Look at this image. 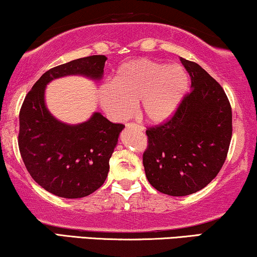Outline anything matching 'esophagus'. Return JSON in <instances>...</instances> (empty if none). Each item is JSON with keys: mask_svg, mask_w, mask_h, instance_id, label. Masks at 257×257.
I'll return each mask as SVG.
<instances>
[{"mask_svg": "<svg viewBox=\"0 0 257 257\" xmlns=\"http://www.w3.org/2000/svg\"><path fill=\"white\" fill-rule=\"evenodd\" d=\"M126 127H127V128H137V130H139V131H144L143 126L137 125V124H133V122H130V124L126 125Z\"/></svg>", "mask_w": 257, "mask_h": 257, "instance_id": "esophagus-1", "label": "esophagus"}]
</instances>
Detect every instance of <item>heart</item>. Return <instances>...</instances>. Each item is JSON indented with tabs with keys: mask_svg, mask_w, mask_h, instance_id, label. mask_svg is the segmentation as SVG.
<instances>
[{
	"mask_svg": "<svg viewBox=\"0 0 257 257\" xmlns=\"http://www.w3.org/2000/svg\"><path fill=\"white\" fill-rule=\"evenodd\" d=\"M188 75L181 65L149 58L132 59L115 70L111 82L98 87L97 98L108 117L125 120L139 105V113L151 124L173 117L188 90Z\"/></svg>",
	"mask_w": 257,
	"mask_h": 257,
	"instance_id": "b5f03b06",
	"label": "heart"
}]
</instances>
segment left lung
<instances>
[{
	"label": "left lung",
	"mask_w": 257,
	"mask_h": 257,
	"mask_svg": "<svg viewBox=\"0 0 257 257\" xmlns=\"http://www.w3.org/2000/svg\"><path fill=\"white\" fill-rule=\"evenodd\" d=\"M180 61L192 91L170 121L147 130L143 157L147 180L171 196L206 187L222 167L231 139V108L223 89L199 64Z\"/></svg>",
	"instance_id": "obj_1"
}]
</instances>
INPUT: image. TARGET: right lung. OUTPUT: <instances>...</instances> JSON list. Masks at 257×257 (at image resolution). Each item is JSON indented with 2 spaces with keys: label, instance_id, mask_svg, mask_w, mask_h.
<instances>
[{
  "label": "right lung",
  "instance_id": "1",
  "mask_svg": "<svg viewBox=\"0 0 257 257\" xmlns=\"http://www.w3.org/2000/svg\"><path fill=\"white\" fill-rule=\"evenodd\" d=\"M106 59L94 55L48 70L21 107L19 146L23 163L38 185L61 198H84L104 184L108 161L125 126L111 122L100 112H93L79 124L58 120L45 104V87L66 76L98 82L104 76Z\"/></svg>",
  "mask_w": 257,
  "mask_h": 257
}]
</instances>
